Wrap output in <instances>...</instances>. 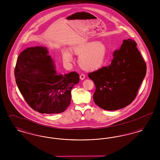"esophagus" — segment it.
Returning <instances> with one entry per match:
<instances>
[{
    "mask_svg": "<svg viewBox=\"0 0 160 160\" xmlns=\"http://www.w3.org/2000/svg\"><path fill=\"white\" fill-rule=\"evenodd\" d=\"M84 78H85V75L83 74H80V78L82 80H83L84 79Z\"/></svg>",
    "mask_w": 160,
    "mask_h": 160,
    "instance_id": "34e87169",
    "label": "esophagus"
}]
</instances>
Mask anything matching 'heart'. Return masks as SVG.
Listing matches in <instances>:
<instances>
[{"label":"heart","mask_w":160,"mask_h":160,"mask_svg":"<svg viewBox=\"0 0 160 160\" xmlns=\"http://www.w3.org/2000/svg\"><path fill=\"white\" fill-rule=\"evenodd\" d=\"M71 52L80 56L78 63L82 68L93 71L100 68L106 61L107 54V46L102 42L91 41L83 44L74 46ZM63 59L66 62L72 60L71 53L67 50L62 51Z\"/></svg>","instance_id":"heart-1"}]
</instances>
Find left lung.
Instances as JSON below:
<instances>
[{"mask_svg": "<svg viewBox=\"0 0 160 160\" xmlns=\"http://www.w3.org/2000/svg\"><path fill=\"white\" fill-rule=\"evenodd\" d=\"M136 46L132 39L123 40L110 65L88 74L96 87L93 101L102 109L124 108L136 97L146 73V63Z\"/></svg>", "mask_w": 160, "mask_h": 160, "instance_id": "left-lung-1", "label": "left lung"}]
</instances>
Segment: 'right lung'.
Listing matches in <instances>:
<instances>
[{
	"label": "right lung",
	"instance_id": "add662e5",
	"mask_svg": "<svg viewBox=\"0 0 160 160\" xmlns=\"http://www.w3.org/2000/svg\"><path fill=\"white\" fill-rule=\"evenodd\" d=\"M44 47H29L17 58L15 82L28 105L40 113L64 112L71 102V92L79 82V75L72 71L57 74L53 59Z\"/></svg>",
	"mask_w": 160,
	"mask_h": 160
}]
</instances>
